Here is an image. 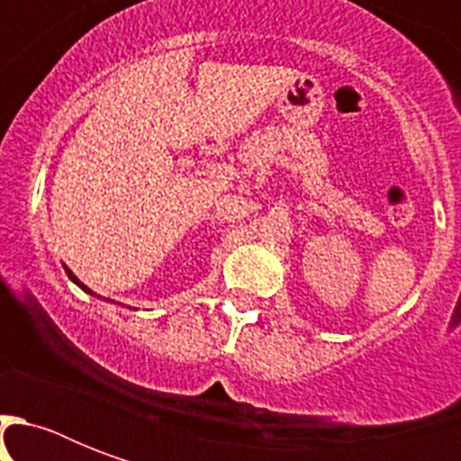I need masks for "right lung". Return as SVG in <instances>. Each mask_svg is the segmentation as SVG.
<instances>
[{
  "label": "right lung",
  "mask_w": 461,
  "mask_h": 461,
  "mask_svg": "<svg viewBox=\"0 0 461 461\" xmlns=\"http://www.w3.org/2000/svg\"><path fill=\"white\" fill-rule=\"evenodd\" d=\"M67 273H68V277H71V280H74L76 285H78V287H81V289H86V292H88V294H93V292H90V289L86 287V285H81V282H78V277H74V273H71V270H67Z\"/></svg>",
  "instance_id": "obj_1"
}]
</instances>
